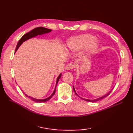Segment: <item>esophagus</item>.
<instances>
[{
  "instance_id": "obj_1",
  "label": "esophagus",
  "mask_w": 133,
  "mask_h": 133,
  "mask_svg": "<svg viewBox=\"0 0 133 133\" xmlns=\"http://www.w3.org/2000/svg\"><path fill=\"white\" fill-rule=\"evenodd\" d=\"M74 64H72V63H69V64H67L66 65V69L67 70H70L72 69L73 68H74Z\"/></svg>"
}]
</instances>
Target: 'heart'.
<instances>
[{"mask_svg":"<svg viewBox=\"0 0 133 133\" xmlns=\"http://www.w3.org/2000/svg\"><path fill=\"white\" fill-rule=\"evenodd\" d=\"M88 45V49L91 52H94L98 47L97 42L94 36L90 34H83L77 37L70 39L67 43L69 49L73 51H78Z\"/></svg>","mask_w":133,"mask_h":133,"instance_id":"heart-1","label":"heart"}]
</instances>
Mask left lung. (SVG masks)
Listing matches in <instances>:
<instances>
[{"label": "left lung", "mask_w": 133, "mask_h": 133, "mask_svg": "<svg viewBox=\"0 0 133 133\" xmlns=\"http://www.w3.org/2000/svg\"><path fill=\"white\" fill-rule=\"evenodd\" d=\"M73 89H74V92H75V93L76 94V95H77V93H76V92H75V89H74V87L73 86ZM112 91V90H111ZM111 91H110L109 93H107V94H106L105 95H104V96H103V97H101V98H98V99H92V100H90V99H83V98H81V97H80L79 96H78L79 97H80L81 98H82V99H84V100H85V101H88V102H97V101H99V100H101V99H103V98H105V97H107V96H108L110 93H111Z\"/></svg>", "instance_id": "1"}]
</instances>
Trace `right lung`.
<instances>
[{
  "instance_id": "add662e5",
  "label": "right lung",
  "mask_w": 133,
  "mask_h": 133,
  "mask_svg": "<svg viewBox=\"0 0 133 133\" xmlns=\"http://www.w3.org/2000/svg\"><path fill=\"white\" fill-rule=\"evenodd\" d=\"M51 30H50V29H46V28H44V27H39L35 28L34 29H33L31 31H30L29 32L26 33V34H24L21 38V39H20V40L19 41L18 44H17V46H16V49H15V52L17 50H18V49L19 47V46L22 44V43H23V42H24L25 41H27V40H28V39H29L31 38L35 37V36H37L38 35H41V34H43L50 32L51 31ZM61 75L62 74H61L60 75H59V77H58L57 80H56V86H55V90H54V91L52 95H51L50 97H49V98H47L46 99H38L34 98L31 97H29L30 99H31L33 101L35 102H39V103L44 102H46V101H48L49 100H50V99L52 97V96L55 94L56 85H57V83L58 82L59 79H60V78L61 77ZM25 95H26V96H27V97H28V96L26 94H25Z\"/></svg>"
}]
</instances>
